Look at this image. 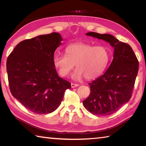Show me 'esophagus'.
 <instances>
[{
  "label": "esophagus",
  "instance_id": "34e87169",
  "mask_svg": "<svg viewBox=\"0 0 146 146\" xmlns=\"http://www.w3.org/2000/svg\"><path fill=\"white\" fill-rule=\"evenodd\" d=\"M71 88H76V87H78V86H79L78 84H74V83H71Z\"/></svg>",
  "mask_w": 146,
  "mask_h": 146
}]
</instances>
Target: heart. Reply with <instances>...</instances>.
Returning a JSON list of instances; mask_svg holds the SVG:
<instances>
[{
    "label": "heart",
    "instance_id": "obj_1",
    "mask_svg": "<svg viewBox=\"0 0 146 146\" xmlns=\"http://www.w3.org/2000/svg\"><path fill=\"white\" fill-rule=\"evenodd\" d=\"M66 54L56 53L53 64L62 76H66L73 70L77 68L72 75L74 79L84 76L91 80L99 76L107 67L110 52L104 46H93L84 42L70 44L65 49Z\"/></svg>",
    "mask_w": 146,
    "mask_h": 146
}]
</instances>
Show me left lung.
<instances>
[{
  "mask_svg": "<svg viewBox=\"0 0 146 146\" xmlns=\"http://www.w3.org/2000/svg\"><path fill=\"white\" fill-rule=\"evenodd\" d=\"M86 35L108 42L114 48V55L107 71L89 84L91 93L83 104L93 115H111L131 97L138 71V59L129 44L120 42L111 35L95 32Z\"/></svg>",
  "mask_w": 146,
  "mask_h": 146,
  "instance_id": "left-lung-1",
  "label": "left lung"
}]
</instances>
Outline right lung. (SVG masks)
Instances as JSON below:
<instances>
[{"label": "right lung", "mask_w": 146, "mask_h": 146, "mask_svg": "<svg viewBox=\"0 0 146 146\" xmlns=\"http://www.w3.org/2000/svg\"><path fill=\"white\" fill-rule=\"evenodd\" d=\"M63 40L58 33L42 35L17 44L7 59L12 95L37 114L53 112L71 83L59 77L53 64L56 49Z\"/></svg>", "instance_id": "obj_1"}]
</instances>
